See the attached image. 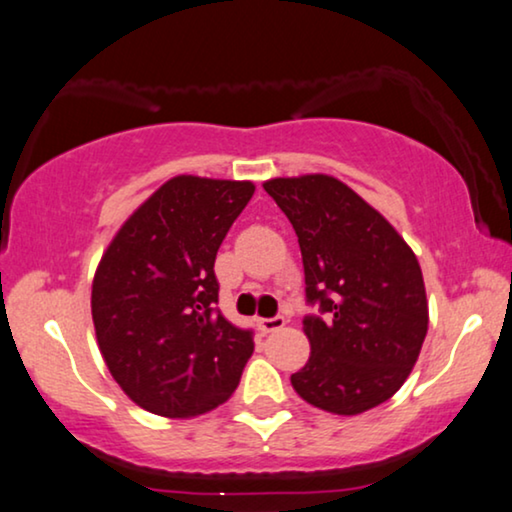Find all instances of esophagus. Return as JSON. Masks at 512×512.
Wrapping results in <instances>:
<instances>
[{
    "label": "esophagus",
    "mask_w": 512,
    "mask_h": 512,
    "mask_svg": "<svg viewBox=\"0 0 512 512\" xmlns=\"http://www.w3.org/2000/svg\"><path fill=\"white\" fill-rule=\"evenodd\" d=\"M257 327L262 334H271V331H278L285 327V318H280V315H276V318H259Z\"/></svg>",
    "instance_id": "34e87169"
}]
</instances>
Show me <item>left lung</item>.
<instances>
[{"label":"left lung","instance_id":"8db88e82","mask_svg":"<svg viewBox=\"0 0 512 512\" xmlns=\"http://www.w3.org/2000/svg\"><path fill=\"white\" fill-rule=\"evenodd\" d=\"M299 236L306 297L327 318H306L311 343L292 387L311 406L359 415L392 399L420 357L429 304L420 262L403 236L327 174L264 183Z\"/></svg>","mask_w":512,"mask_h":512}]
</instances>
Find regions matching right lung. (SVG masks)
Masks as SVG:
<instances>
[{"mask_svg": "<svg viewBox=\"0 0 512 512\" xmlns=\"http://www.w3.org/2000/svg\"><path fill=\"white\" fill-rule=\"evenodd\" d=\"M250 181L174 176L115 232L92 280V322L120 390L148 413L194 417L239 387L250 331L215 311L213 264Z\"/></svg>", "mask_w": 512, "mask_h": 512, "instance_id": "add662e5", "label": "right lung"}]
</instances>
